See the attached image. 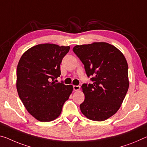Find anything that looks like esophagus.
<instances>
[{"label":"esophagus","instance_id":"obj_1","mask_svg":"<svg viewBox=\"0 0 147 147\" xmlns=\"http://www.w3.org/2000/svg\"><path fill=\"white\" fill-rule=\"evenodd\" d=\"M80 86H73V90L74 91H78L80 90Z\"/></svg>","mask_w":147,"mask_h":147}]
</instances>
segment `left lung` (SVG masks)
Here are the masks:
<instances>
[{
	"label": "left lung",
	"instance_id": "obj_1",
	"mask_svg": "<svg viewBox=\"0 0 147 147\" xmlns=\"http://www.w3.org/2000/svg\"><path fill=\"white\" fill-rule=\"evenodd\" d=\"M84 65L92 84H83L85 99L80 111L88 119L104 121L115 115L129 88L128 65L122 53L106 42L75 46L73 49Z\"/></svg>",
	"mask_w": 147,
	"mask_h": 147
}]
</instances>
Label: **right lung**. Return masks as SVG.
Here are the masks:
<instances>
[{
  "label": "right lung",
  "instance_id": "add662e5",
  "mask_svg": "<svg viewBox=\"0 0 147 147\" xmlns=\"http://www.w3.org/2000/svg\"><path fill=\"white\" fill-rule=\"evenodd\" d=\"M69 49L53 44H38L23 53L18 63V95L27 111L40 122L57 118L73 92L72 85L54 82L60 76V65Z\"/></svg>",
  "mask_w": 147,
  "mask_h": 147
}]
</instances>
